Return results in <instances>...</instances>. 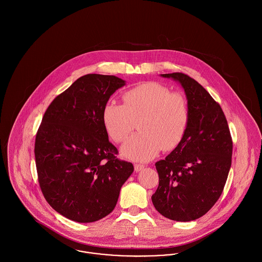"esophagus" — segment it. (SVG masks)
I'll return each instance as SVG.
<instances>
[{
  "label": "esophagus",
  "instance_id": "1",
  "mask_svg": "<svg viewBox=\"0 0 262 262\" xmlns=\"http://www.w3.org/2000/svg\"><path fill=\"white\" fill-rule=\"evenodd\" d=\"M145 167V165L144 164H139V163H135L134 164V168H135V171H141L143 168Z\"/></svg>",
  "mask_w": 262,
  "mask_h": 262
}]
</instances>
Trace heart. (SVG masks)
Listing matches in <instances>:
<instances>
[{"instance_id": "obj_1", "label": "heart", "mask_w": 262, "mask_h": 262, "mask_svg": "<svg viewBox=\"0 0 262 262\" xmlns=\"http://www.w3.org/2000/svg\"><path fill=\"white\" fill-rule=\"evenodd\" d=\"M124 105L109 102L103 110V123L117 143L124 142L138 122L139 133L123 147L126 156L146 161L160 150H171L187 132L189 110L184 95L158 82H146L123 95Z\"/></svg>"}]
</instances>
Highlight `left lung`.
I'll return each mask as SVG.
<instances>
[{
	"mask_svg": "<svg viewBox=\"0 0 262 262\" xmlns=\"http://www.w3.org/2000/svg\"><path fill=\"white\" fill-rule=\"evenodd\" d=\"M161 76L184 88L189 120L181 143L155 163L159 184L151 200L165 218L188 222L204 216L222 194L233 142L220 105L196 80L183 73Z\"/></svg>",
	"mask_w": 262,
	"mask_h": 262,
	"instance_id": "8db88e82",
	"label": "left lung"
}]
</instances>
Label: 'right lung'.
Returning <instances> with one entry per match:
<instances>
[{"instance_id": "1", "label": "right lung", "mask_w": 262, "mask_h": 262, "mask_svg": "<svg viewBox=\"0 0 262 262\" xmlns=\"http://www.w3.org/2000/svg\"><path fill=\"white\" fill-rule=\"evenodd\" d=\"M125 80L90 74L77 78L44 113L35 138L38 182L47 203L60 215L91 223L109 215L134 170L117 158L103 110Z\"/></svg>"}]
</instances>
